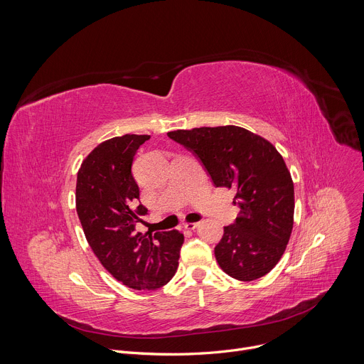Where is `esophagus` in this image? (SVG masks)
I'll return each instance as SVG.
<instances>
[{"label": "esophagus", "instance_id": "esophagus-1", "mask_svg": "<svg viewBox=\"0 0 364 364\" xmlns=\"http://www.w3.org/2000/svg\"><path fill=\"white\" fill-rule=\"evenodd\" d=\"M183 226H184V229H187V230H194V229L198 226V223H197V222H187V223H184Z\"/></svg>", "mask_w": 364, "mask_h": 364}]
</instances>
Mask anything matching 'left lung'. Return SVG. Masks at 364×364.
<instances>
[{"instance_id":"obj_1","label":"left lung","mask_w":364,"mask_h":364,"mask_svg":"<svg viewBox=\"0 0 364 364\" xmlns=\"http://www.w3.org/2000/svg\"><path fill=\"white\" fill-rule=\"evenodd\" d=\"M191 149L216 187L235 188L236 222L215 247L219 267L237 281L267 275L279 262L294 226V183L278 149L245 128L201 127L167 134Z\"/></svg>"}]
</instances>
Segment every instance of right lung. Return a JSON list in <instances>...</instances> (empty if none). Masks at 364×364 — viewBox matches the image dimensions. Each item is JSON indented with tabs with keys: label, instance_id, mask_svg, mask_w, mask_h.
Returning a JSON list of instances; mask_svg holds the SVG:
<instances>
[{
	"label": "right lung",
	"instance_id": "add662e5",
	"mask_svg": "<svg viewBox=\"0 0 364 364\" xmlns=\"http://www.w3.org/2000/svg\"><path fill=\"white\" fill-rule=\"evenodd\" d=\"M149 135L127 134L100 142L83 160L76 181V212L86 240L117 281L138 291L157 289L171 281L184 235L178 230H135L146 209L132 177V160Z\"/></svg>",
	"mask_w": 364,
	"mask_h": 364
}]
</instances>
